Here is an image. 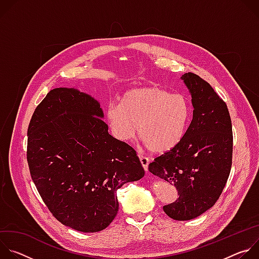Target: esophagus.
<instances>
[{"mask_svg":"<svg viewBox=\"0 0 259 259\" xmlns=\"http://www.w3.org/2000/svg\"><path fill=\"white\" fill-rule=\"evenodd\" d=\"M139 160H140V163H141V165H142L143 169H144L145 171H147V168H149V163H150L149 159L145 158V157H143V156H140V155H139Z\"/></svg>","mask_w":259,"mask_h":259,"instance_id":"obj_1","label":"esophagus"}]
</instances>
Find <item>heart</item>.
<instances>
[{"label":"heart","mask_w":259,"mask_h":259,"mask_svg":"<svg viewBox=\"0 0 259 259\" xmlns=\"http://www.w3.org/2000/svg\"><path fill=\"white\" fill-rule=\"evenodd\" d=\"M104 119L118 140H132L138 129L147 149L164 154L175 149L186 136L191 106L180 93H170L156 86L137 87L126 91L120 104L108 103Z\"/></svg>","instance_id":"b5f03b06"}]
</instances>
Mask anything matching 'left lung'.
I'll return each mask as SVG.
<instances>
[{"label":"left lung","instance_id":"obj_1","mask_svg":"<svg viewBox=\"0 0 259 259\" xmlns=\"http://www.w3.org/2000/svg\"><path fill=\"white\" fill-rule=\"evenodd\" d=\"M180 79L192 96L193 120L182 141L156 158L149 170L178 191V199L164 212L175 220H191L223 193L232 167L233 131L228 106L209 83L193 72Z\"/></svg>","mask_w":259,"mask_h":259}]
</instances>
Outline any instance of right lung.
Returning a JSON list of instances; mask_svg holds the SVG:
<instances>
[{
  "instance_id": "add662e5",
  "label": "right lung",
  "mask_w": 259,
  "mask_h": 259,
  "mask_svg": "<svg viewBox=\"0 0 259 259\" xmlns=\"http://www.w3.org/2000/svg\"><path fill=\"white\" fill-rule=\"evenodd\" d=\"M100 103L77 88L51 90L27 129V163L44 203L62 225L82 233L107 228L117 191L144 170L136 152L114 138Z\"/></svg>"
}]
</instances>
